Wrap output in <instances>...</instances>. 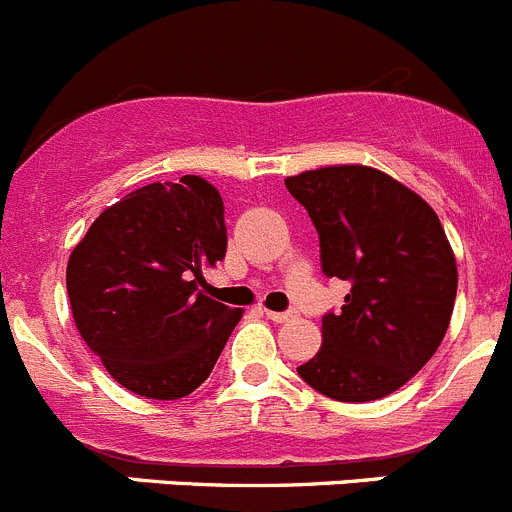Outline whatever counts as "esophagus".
Here are the masks:
<instances>
[{
	"instance_id": "esophagus-1",
	"label": "esophagus",
	"mask_w": 512,
	"mask_h": 512,
	"mask_svg": "<svg viewBox=\"0 0 512 512\" xmlns=\"http://www.w3.org/2000/svg\"><path fill=\"white\" fill-rule=\"evenodd\" d=\"M266 316H269L271 321H276V324H284V321L294 319V311H269L266 309Z\"/></svg>"
}]
</instances>
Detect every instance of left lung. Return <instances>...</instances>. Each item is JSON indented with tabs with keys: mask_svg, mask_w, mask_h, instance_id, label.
I'll return each instance as SVG.
<instances>
[{
	"mask_svg": "<svg viewBox=\"0 0 512 512\" xmlns=\"http://www.w3.org/2000/svg\"><path fill=\"white\" fill-rule=\"evenodd\" d=\"M319 233L321 271L349 281L342 311L321 316L324 344L296 367L337 402H372L410 382L440 347L457 264L437 213L367 165H332L284 180Z\"/></svg>",
	"mask_w": 512,
	"mask_h": 512,
	"instance_id": "left-lung-1",
	"label": "left lung"
}]
</instances>
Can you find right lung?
Segmentation results:
<instances>
[{
  "instance_id": "add662e5",
  "label": "right lung",
  "mask_w": 512,
  "mask_h": 512,
  "mask_svg": "<svg viewBox=\"0 0 512 512\" xmlns=\"http://www.w3.org/2000/svg\"><path fill=\"white\" fill-rule=\"evenodd\" d=\"M226 246L223 201L198 175L150 183L97 216L70 256L67 294L115 382L150 399H180L206 382L241 319L196 286Z\"/></svg>"
}]
</instances>
